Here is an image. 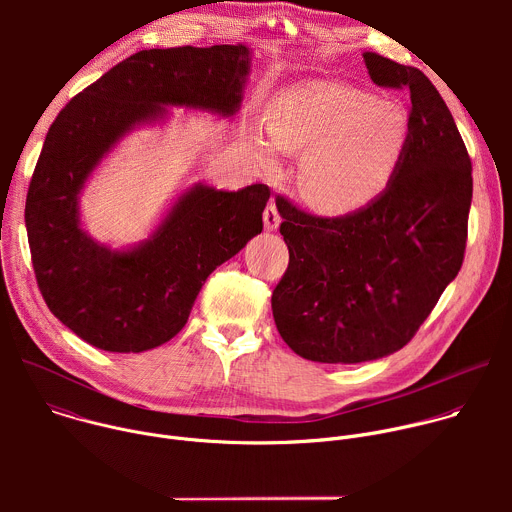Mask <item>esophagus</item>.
Masks as SVG:
<instances>
[{
    "mask_svg": "<svg viewBox=\"0 0 512 512\" xmlns=\"http://www.w3.org/2000/svg\"><path fill=\"white\" fill-rule=\"evenodd\" d=\"M279 223H281V216H279V210L275 206V202L267 204L265 212H263V225L267 231H277L279 229Z\"/></svg>",
    "mask_w": 512,
    "mask_h": 512,
    "instance_id": "esophagus-1",
    "label": "esophagus"
}]
</instances>
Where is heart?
<instances>
[{
	"label": "heart",
	"mask_w": 512,
	"mask_h": 512,
	"mask_svg": "<svg viewBox=\"0 0 512 512\" xmlns=\"http://www.w3.org/2000/svg\"><path fill=\"white\" fill-rule=\"evenodd\" d=\"M411 121L397 101L332 81L285 89L269 105V129L249 137L257 162L277 164L279 150L304 154L302 196L318 210L346 214L375 200L407 150Z\"/></svg>",
	"instance_id": "obj_1"
}]
</instances>
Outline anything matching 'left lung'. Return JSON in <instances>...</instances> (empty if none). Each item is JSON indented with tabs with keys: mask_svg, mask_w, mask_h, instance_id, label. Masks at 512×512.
<instances>
[{
	"mask_svg": "<svg viewBox=\"0 0 512 512\" xmlns=\"http://www.w3.org/2000/svg\"><path fill=\"white\" fill-rule=\"evenodd\" d=\"M379 87L411 93V133L389 186L346 216L277 196L289 265L271 310L306 360L354 364L401 350L456 279L466 249L472 164L442 95L415 66L364 52Z\"/></svg>",
	"mask_w": 512,
	"mask_h": 512,
	"instance_id": "8db88e82",
	"label": "left lung"
}]
</instances>
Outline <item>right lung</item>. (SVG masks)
I'll use <instances>...</instances> for the list:
<instances>
[{
  "instance_id": "add662e5",
  "label": "right lung",
  "mask_w": 512,
  "mask_h": 512,
  "mask_svg": "<svg viewBox=\"0 0 512 512\" xmlns=\"http://www.w3.org/2000/svg\"><path fill=\"white\" fill-rule=\"evenodd\" d=\"M251 58L245 44L141 50L50 125L26 198L32 265L50 312L95 348L143 352L174 338L208 275L263 231L265 184H186L148 239L123 247L93 239L81 214L87 184L133 131L166 125L170 109L233 119Z\"/></svg>"
}]
</instances>
